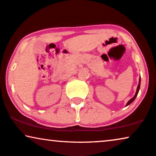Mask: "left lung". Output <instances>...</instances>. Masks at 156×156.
I'll list each match as a JSON object with an SVG mask.
<instances>
[{"label": "left lung", "mask_w": 156, "mask_h": 156, "mask_svg": "<svg viewBox=\"0 0 156 156\" xmlns=\"http://www.w3.org/2000/svg\"><path fill=\"white\" fill-rule=\"evenodd\" d=\"M140 79H139V84H138V86H137V91H136V93H135V95L134 96V97L133 98H132L130 100H129V101L127 102V105L126 106H128L129 105V104H130L132 102H133L134 100L135 99V98H136V96H137V94H138V92H139V90H140Z\"/></svg>", "instance_id": "left-lung-1"}]
</instances>
